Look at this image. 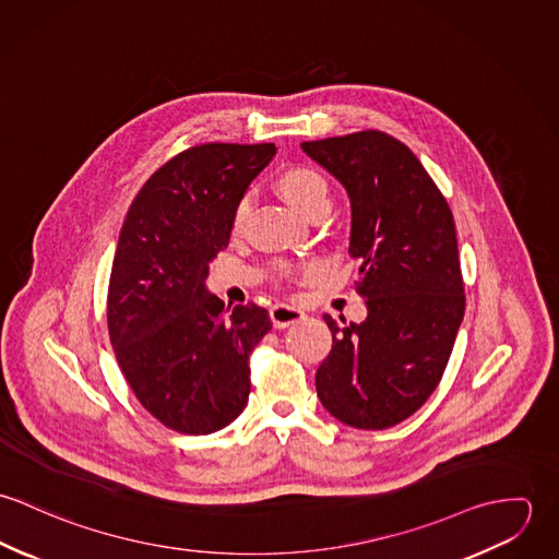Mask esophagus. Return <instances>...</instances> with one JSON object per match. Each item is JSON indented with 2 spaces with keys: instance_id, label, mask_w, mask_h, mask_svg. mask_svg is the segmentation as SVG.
Returning <instances> with one entry per match:
<instances>
[{
  "instance_id": "esophagus-1",
  "label": "esophagus",
  "mask_w": 559,
  "mask_h": 559,
  "mask_svg": "<svg viewBox=\"0 0 559 559\" xmlns=\"http://www.w3.org/2000/svg\"><path fill=\"white\" fill-rule=\"evenodd\" d=\"M306 317V312L297 306H286V304H277L271 308V320L275 329H286L288 324H295Z\"/></svg>"
}]
</instances>
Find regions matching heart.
Segmentation results:
<instances>
[{"label":"heart","mask_w":559,"mask_h":559,"mask_svg":"<svg viewBox=\"0 0 559 559\" xmlns=\"http://www.w3.org/2000/svg\"><path fill=\"white\" fill-rule=\"evenodd\" d=\"M277 189L282 193V198L304 215H310L314 209H319L322 204H329V182L320 171L312 167L286 169L277 180ZM245 206H247V200H242L237 209V215H235L237 224L242 219Z\"/></svg>","instance_id":"b5f03b06"}]
</instances>
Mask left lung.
<instances>
[{
    "label": "left lung",
    "mask_w": 559,
    "mask_h": 559,
    "mask_svg": "<svg viewBox=\"0 0 559 559\" xmlns=\"http://www.w3.org/2000/svg\"><path fill=\"white\" fill-rule=\"evenodd\" d=\"M350 198V255L364 322L324 314L333 344L317 372L322 406L342 424L383 430L437 390L465 317L452 211L419 159L383 131L304 142Z\"/></svg>",
    "instance_id": "obj_1"
}]
</instances>
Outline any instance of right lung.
I'll return each mask as SVG.
<instances>
[{"label": "right lung", "mask_w": 559, "mask_h": 559, "mask_svg": "<svg viewBox=\"0 0 559 559\" xmlns=\"http://www.w3.org/2000/svg\"><path fill=\"white\" fill-rule=\"evenodd\" d=\"M275 144H202L160 165L135 195L116 247L107 326L135 399L163 426L211 435L249 399V355L269 312L206 290L211 260L230 242L249 182Z\"/></svg>", "instance_id": "right-lung-1"}]
</instances>
